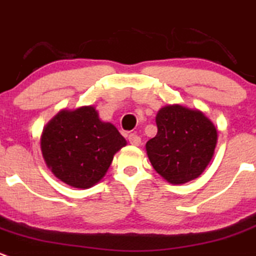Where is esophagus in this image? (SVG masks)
Masks as SVG:
<instances>
[{
  "label": "esophagus",
  "instance_id": "esophagus-1",
  "mask_svg": "<svg viewBox=\"0 0 256 256\" xmlns=\"http://www.w3.org/2000/svg\"><path fill=\"white\" fill-rule=\"evenodd\" d=\"M128 140H130V144H133V146L140 144V136L136 134V133H130V134L128 136Z\"/></svg>",
  "mask_w": 256,
  "mask_h": 256
}]
</instances>
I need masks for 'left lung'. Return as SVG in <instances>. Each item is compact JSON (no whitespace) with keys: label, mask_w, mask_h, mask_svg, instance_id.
<instances>
[{"label":"left lung","mask_w":256,"mask_h":256,"mask_svg":"<svg viewBox=\"0 0 256 256\" xmlns=\"http://www.w3.org/2000/svg\"><path fill=\"white\" fill-rule=\"evenodd\" d=\"M158 132L146 144L153 168L172 184L197 178L218 143V130L202 112L174 104L156 116Z\"/></svg>","instance_id":"left-lung-1"}]
</instances>
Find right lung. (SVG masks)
<instances>
[{
	"mask_svg": "<svg viewBox=\"0 0 256 256\" xmlns=\"http://www.w3.org/2000/svg\"><path fill=\"white\" fill-rule=\"evenodd\" d=\"M41 152L55 177L76 188L98 184L126 140L94 106L59 112L41 134Z\"/></svg>",
	"mask_w": 256,
	"mask_h": 256,
	"instance_id": "right-lung-1",
	"label": "right lung"
}]
</instances>
